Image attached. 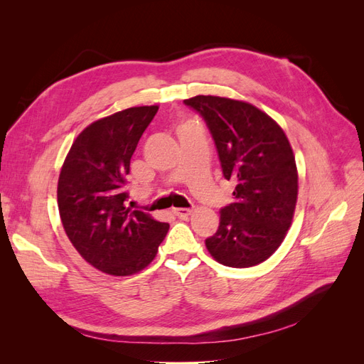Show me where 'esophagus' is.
Returning <instances> with one entry per match:
<instances>
[{
    "mask_svg": "<svg viewBox=\"0 0 364 364\" xmlns=\"http://www.w3.org/2000/svg\"><path fill=\"white\" fill-rule=\"evenodd\" d=\"M191 213H193L191 208H174L173 209V214L181 217V218H186L188 215H191Z\"/></svg>",
    "mask_w": 364,
    "mask_h": 364,
    "instance_id": "34e87169",
    "label": "esophagus"
}]
</instances>
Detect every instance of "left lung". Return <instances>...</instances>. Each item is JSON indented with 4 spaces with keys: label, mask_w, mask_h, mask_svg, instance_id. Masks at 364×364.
<instances>
[{
    "label": "left lung",
    "mask_w": 364,
    "mask_h": 364,
    "mask_svg": "<svg viewBox=\"0 0 364 364\" xmlns=\"http://www.w3.org/2000/svg\"><path fill=\"white\" fill-rule=\"evenodd\" d=\"M183 103L211 132L225 179L235 183L234 203L220 209L209 253L229 267H252L277 250L291 225L297 170L284 130L245 102L196 95Z\"/></svg>",
    "instance_id": "8db88e82"
}]
</instances>
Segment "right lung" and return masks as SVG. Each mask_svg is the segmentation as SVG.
<instances>
[{
  "label": "right lung",
  "instance_id": "add662e5",
  "mask_svg": "<svg viewBox=\"0 0 364 364\" xmlns=\"http://www.w3.org/2000/svg\"><path fill=\"white\" fill-rule=\"evenodd\" d=\"M156 112L158 106L129 107L94 121L73 142L59 176L65 232L91 266L114 277L147 267L170 228L126 206L130 158Z\"/></svg>",
  "mask_w": 364,
  "mask_h": 364
}]
</instances>
